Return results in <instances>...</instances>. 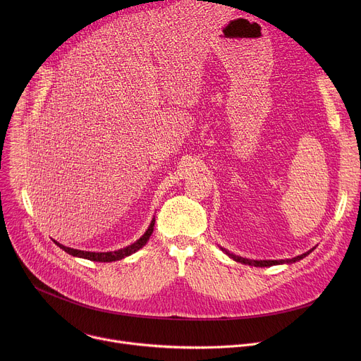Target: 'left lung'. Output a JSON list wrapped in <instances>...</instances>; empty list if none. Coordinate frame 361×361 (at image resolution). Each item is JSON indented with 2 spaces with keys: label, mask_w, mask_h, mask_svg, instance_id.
I'll return each instance as SVG.
<instances>
[{
  "label": "left lung",
  "mask_w": 361,
  "mask_h": 361,
  "mask_svg": "<svg viewBox=\"0 0 361 361\" xmlns=\"http://www.w3.org/2000/svg\"><path fill=\"white\" fill-rule=\"evenodd\" d=\"M222 249V247H221ZM314 250V247L306 253H302L300 256H295L293 259H286V260H252V259H245V257H241V256H235L233 253H230L228 250L222 249V252H225L226 255H228L231 259H234L235 262H240V263H244V264H250V267H259V268H263V267H274V264H282V263H294V262H298L301 260L302 257H306L307 255H310L312 252Z\"/></svg>",
  "instance_id": "8db88e82"
}]
</instances>
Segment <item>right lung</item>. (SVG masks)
I'll return each mask as SVG.
<instances>
[{
  "label": "right lung",
  "mask_w": 361,
  "mask_h": 361,
  "mask_svg": "<svg viewBox=\"0 0 361 361\" xmlns=\"http://www.w3.org/2000/svg\"><path fill=\"white\" fill-rule=\"evenodd\" d=\"M154 226H155V218L152 219L149 228L146 230V233L136 241L130 245H127V247L124 249H120V250H116V252H104V253H94V252H85V250H78V249H71V247H66V245L56 243L55 240V244L59 245L60 249H63L64 252H67L68 255L71 256H75V257H82V259H87V260H93V262H116V260H120V259H124L133 253H136L137 250H140L143 245L147 243L149 237L152 235V233H154Z\"/></svg>",
  "instance_id": "obj_1"
}]
</instances>
